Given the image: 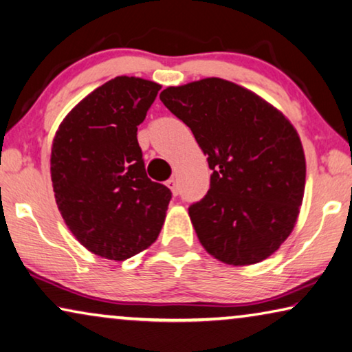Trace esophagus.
I'll use <instances>...</instances> for the list:
<instances>
[{
	"label": "esophagus",
	"instance_id": "esophagus-1",
	"mask_svg": "<svg viewBox=\"0 0 352 352\" xmlns=\"http://www.w3.org/2000/svg\"><path fill=\"white\" fill-rule=\"evenodd\" d=\"M166 185H167V188L170 189L172 194H174V196H177V194H178V185H177L175 178H169V180L166 182Z\"/></svg>",
	"mask_w": 352,
	"mask_h": 352
}]
</instances>
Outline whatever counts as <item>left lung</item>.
Returning <instances> with one entry per match:
<instances>
[{"label": "left lung", "instance_id": "left-lung-1", "mask_svg": "<svg viewBox=\"0 0 352 352\" xmlns=\"http://www.w3.org/2000/svg\"><path fill=\"white\" fill-rule=\"evenodd\" d=\"M160 98L191 128L213 170L206 196L188 208L206 252L235 266L276 252L304 197L305 158L294 126L263 98L221 78L167 87Z\"/></svg>", "mask_w": 352, "mask_h": 352}]
</instances>
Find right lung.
I'll list each match as a JSON object with an SVG mask.
<instances>
[{
  "label": "right lung",
  "instance_id": "obj_1",
  "mask_svg": "<svg viewBox=\"0 0 352 352\" xmlns=\"http://www.w3.org/2000/svg\"><path fill=\"white\" fill-rule=\"evenodd\" d=\"M160 85L117 76L81 100L59 125L52 182L65 224L82 246L124 261L158 238L170 189L146 174L138 125Z\"/></svg>",
  "mask_w": 352,
  "mask_h": 352
}]
</instances>
